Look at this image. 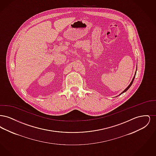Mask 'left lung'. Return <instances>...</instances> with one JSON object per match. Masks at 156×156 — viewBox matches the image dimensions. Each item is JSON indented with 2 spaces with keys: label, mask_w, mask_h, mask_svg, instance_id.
Masks as SVG:
<instances>
[{
  "label": "left lung",
  "mask_w": 156,
  "mask_h": 156,
  "mask_svg": "<svg viewBox=\"0 0 156 156\" xmlns=\"http://www.w3.org/2000/svg\"><path fill=\"white\" fill-rule=\"evenodd\" d=\"M136 73H135V75H134V76L133 78V80H132V82H130V84H129V86H128V87H127V88H126V89H125V90H123V92H122V94H123V92H126V90H127V89H129V88H130V87H131V85H132V83H133V82L134 79V77H135V75H136ZM120 94V95H121V94Z\"/></svg>",
  "instance_id": "8db88e82"
}]
</instances>
